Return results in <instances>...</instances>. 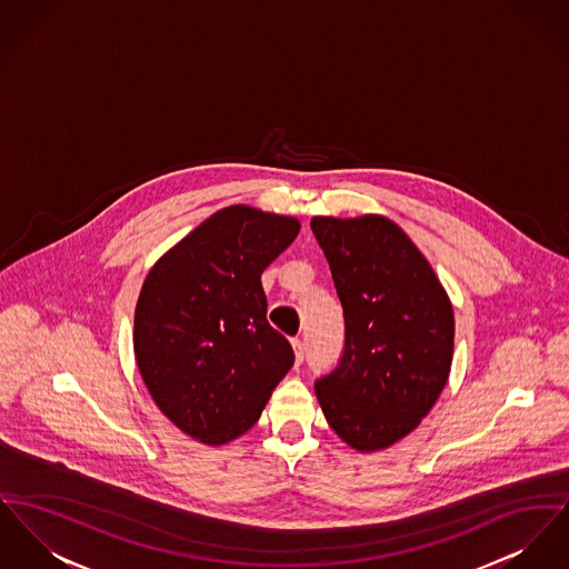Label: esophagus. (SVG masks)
<instances>
[{
  "label": "esophagus",
  "instance_id": "1",
  "mask_svg": "<svg viewBox=\"0 0 569 569\" xmlns=\"http://www.w3.org/2000/svg\"><path fill=\"white\" fill-rule=\"evenodd\" d=\"M290 343H292V350H295V359H297V363H302L305 348H302L301 339H299V337H295V339H290Z\"/></svg>",
  "mask_w": 569,
  "mask_h": 569
}]
</instances>
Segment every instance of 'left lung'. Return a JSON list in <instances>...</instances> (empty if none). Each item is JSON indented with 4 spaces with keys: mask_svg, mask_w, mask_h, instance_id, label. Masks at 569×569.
Wrapping results in <instances>:
<instances>
[{
    "mask_svg": "<svg viewBox=\"0 0 569 569\" xmlns=\"http://www.w3.org/2000/svg\"><path fill=\"white\" fill-rule=\"evenodd\" d=\"M343 307L346 346L316 382L348 447L371 453L410 435L435 408L453 361V307L435 268L382 214L313 217Z\"/></svg>",
    "mask_w": 569,
    "mask_h": 569,
    "instance_id": "8db88e82",
    "label": "left lung"
}]
</instances>
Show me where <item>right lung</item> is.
<instances>
[{
  "instance_id": "add662e5",
  "label": "right lung",
  "mask_w": 569,
  "mask_h": 569,
  "mask_svg": "<svg viewBox=\"0 0 569 569\" xmlns=\"http://www.w3.org/2000/svg\"><path fill=\"white\" fill-rule=\"evenodd\" d=\"M301 221L234 203L166 251L134 307V361L159 410L203 445H228L260 419L295 366L267 320L264 268Z\"/></svg>"
}]
</instances>
